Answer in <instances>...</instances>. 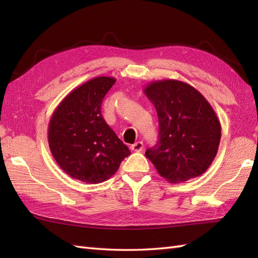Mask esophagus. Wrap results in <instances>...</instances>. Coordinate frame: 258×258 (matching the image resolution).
I'll return each mask as SVG.
<instances>
[{
    "label": "esophagus",
    "mask_w": 258,
    "mask_h": 258,
    "mask_svg": "<svg viewBox=\"0 0 258 258\" xmlns=\"http://www.w3.org/2000/svg\"><path fill=\"white\" fill-rule=\"evenodd\" d=\"M144 149V144L142 143V142H136L135 144L132 145V150L134 152H142Z\"/></svg>",
    "instance_id": "esophagus-1"
}]
</instances>
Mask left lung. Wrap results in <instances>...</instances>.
Listing matches in <instances>:
<instances>
[{
  "label": "left lung",
  "mask_w": 258,
  "mask_h": 258,
  "mask_svg": "<svg viewBox=\"0 0 258 258\" xmlns=\"http://www.w3.org/2000/svg\"><path fill=\"white\" fill-rule=\"evenodd\" d=\"M144 94L156 108L158 144L145 152L158 174L182 183L206 172L222 136L214 108L195 87L177 80L151 82Z\"/></svg>",
  "instance_id": "8db88e82"
}]
</instances>
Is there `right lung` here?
<instances>
[{
    "instance_id": "1",
    "label": "right lung",
    "mask_w": 258,
    "mask_h": 258,
    "mask_svg": "<svg viewBox=\"0 0 258 258\" xmlns=\"http://www.w3.org/2000/svg\"><path fill=\"white\" fill-rule=\"evenodd\" d=\"M115 82L114 78L97 76L78 86L58 104L48 123L54 160L81 182H105L131 154L101 113L103 98Z\"/></svg>"
}]
</instances>
